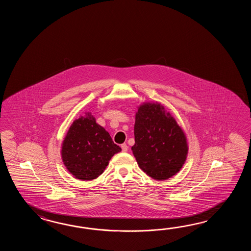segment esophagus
Instances as JSON below:
<instances>
[{
  "mask_svg": "<svg viewBox=\"0 0 251 251\" xmlns=\"http://www.w3.org/2000/svg\"><path fill=\"white\" fill-rule=\"evenodd\" d=\"M121 148H122V151L124 152H126V151H127L128 146L126 144H121Z\"/></svg>",
  "mask_w": 251,
  "mask_h": 251,
  "instance_id": "34e87169",
  "label": "esophagus"
}]
</instances>
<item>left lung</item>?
I'll return each instance as SVG.
<instances>
[{
  "instance_id": "obj_1",
  "label": "left lung",
  "mask_w": 251,
  "mask_h": 251,
  "mask_svg": "<svg viewBox=\"0 0 251 251\" xmlns=\"http://www.w3.org/2000/svg\"><path fill=\"white\" fill-rule=\"evenodd\" d=\"M133 155L139 167L156 180L176 175L187 160V137L160 103L145 102L135 114Z\"/></svg>"
}]
</instances>
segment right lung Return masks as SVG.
<instances>
[{
    "label": "right lung",
    "instance_id": "obj_1",
    "mask_svg": "<svg viewBox=\"0 0 251 251\" xmlns=\"http://www.w3.org/2000/svg\"><path fill=\"white\" fill-rule=\"evenodd\" d=\"M121 148L108 132L96 123L91 112L75 119L62 144L61 155L70 173L80 180L100 176L114 154Z\"/></svg>",
    "mask_w": 251,
    "mask_h": 251
}]
</instances>
